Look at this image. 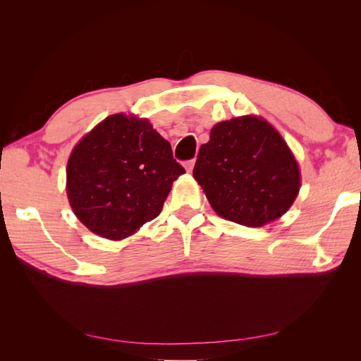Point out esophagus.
Listing matches in <instances>:
<instances>
[{"instance_id": "esophagus-1", "label": "esophagus", "mask_w": 361, "mask_h": 361, "mask_svg": "<svg viewBox=\"0 0 361 361\" xmlns=\"http://www.w3.org/2000/svg\"><path fill=\"white\" fill-rule=\"evenodd\" d=\"M194 164H195V161L194 159H190V161H185V164H183V166H185V170H187V171H192V169H194Z\"/></svg>"}]
</instances>
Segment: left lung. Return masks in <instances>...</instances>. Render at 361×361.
I'll return each mask as SVG.
<instances>
[{
	"label": "left lung",
	"instance_id": "8db88e82",
	"mask_svg": "<svg viewBox=\"0 0 361 361\" xmlns=\"http://www.w3.org/2000/svg\"><path fill=\"white\" fill-rule=\"evenodd\" d=\"M192 176L218 215L248 227L277 220L301 185L298 164L285 140L255 116L216 123L199 150Z\"/></svg>",
	"mask_w": 361,
	"mask_h": 361
}]
</instances>
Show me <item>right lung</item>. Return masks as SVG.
Returning <instances> with one entry per match:
<instances>
[{
  "label": "right lung",
  "mask_w": 361,
  "mask_h": 361,
  "mask_svg": "<svg viewBox=\"0 0 361 361\" xmlns=\"http://www.w3.org/2000/svg\"><path fill=\"white\" fill-rule=\"evenodd\" d=\"M185 169L149 120L113 114L75 146L66 190L78 220L113 241L157 218Z\"/></svg>",
  "instance_id": "right-lung-1"
}]
</instances>
